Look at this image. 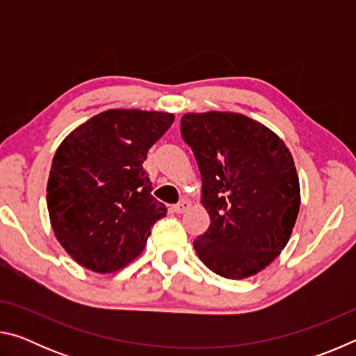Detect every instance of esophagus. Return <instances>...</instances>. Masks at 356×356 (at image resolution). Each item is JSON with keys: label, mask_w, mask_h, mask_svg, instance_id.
Here are the masks:
<instances>
[{"label": "esophagus", "mask_w": 356, "mask_h": 356, "mask_svg": "<svg viewBox=\"0 0 356 356\" xmlns=\"http://www.w3.org/2000/svg\"><path fill=\"white\" fill-rule=\"evenodd\" d=\"M190 206H191V204H190L188 201L182 200L179 204H176V206L172 207V210H174V212H176V213H184V212H186V210L190 209Z\"/></svg>", "instance_id": "1"}]
</instances>
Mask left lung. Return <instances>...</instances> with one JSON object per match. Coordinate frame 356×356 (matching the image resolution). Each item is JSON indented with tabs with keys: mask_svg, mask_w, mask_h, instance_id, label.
<instances>
[{
	"mask_svg": "<svg viewBox=\"0 0 356 356\" xmlns=\"http://www.w3.org/2000/svg\"><path fill=\"white\" fill-rule=\"evenodd\" d=\"M180 134L200 166L210 226L193 246L213 273L242 280L272 264L300 210L293 159L272 130L243 114H184Z\"/></svg>",
	"mask_w": 356,
	"mask_h": 356,
	"instance_id": "1",
	"label": "left lung"
}]
</instances>
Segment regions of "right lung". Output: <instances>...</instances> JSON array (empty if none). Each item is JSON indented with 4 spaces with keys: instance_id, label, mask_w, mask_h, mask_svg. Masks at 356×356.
I'll return each instance as SVG.
<instances>
[{
    "instance_id": "right-lung-1",
    "label": "right lung",
    "mask_w": 356,
    "mask_h": 356,
    "mask_svg": "<svg viewBox=\"0 0 356 356\" xmlns=\"http://www.w3.org/2000/svg\"><path fill=\"white\" fill-rule=\"evenodd\" d=\"M172 122L170 113L108 110L58 147L47 185L48 213L59 243L81 267L97 273L125 267L166 216L150 195L143 163Z\"/></svg>"
}]
</instances>
